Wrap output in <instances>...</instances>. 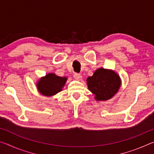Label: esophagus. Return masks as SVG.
<instances>
[{
    "mask_svg": "<svg viewBox=\"0 0 154 154\" xmlns=\"http://www.w3.org/2000/svg\"><path fill=\"white\" fill-rule=\"evenodd\" d=\"M74 78L75 80H77V81H80L81 79H82V76L80 74H77V73H75L74 74Z\"/></svg>",
    "mask_w": 154,
    "mask_h": 154,
    "instance_id": "obj_1",
    "label": "esophagus"
}]
</instances>
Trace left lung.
<instances>
[{"instance_id": "8db88e82", "label": "left lung", "mask_w": 154, "mask_h": 154, "mask_svg": "<svg viewBox=\"0 0 154 154\" xmlns=\"http://www.w3.org/2000/svg\"><path fill=\"white\" fill-rule=\"evenodd\" d=\"M86 81L88 90L94 94L97 101H106L113 98L122 85L121 78L116 71L104 68L96 70Z\"/></svg>"}]
</instances>
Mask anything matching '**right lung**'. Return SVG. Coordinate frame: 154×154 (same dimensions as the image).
Returning a JSON list of instances; mask_svg holds the SVG:
<instances>
[{
  "label": "right lung",
  "instance_id": "obj_1",
  "mask_svg": "<svg viewBox=\"0 0 154 154\" xmlns=\"http://www.w3.org/2000/svg\"><path fill=\"white\" fill-rule=\"evenodd\" d=\"M67 77H59L55 73H48L41 77L36 83V88L41 94L52 96L61 92L66 84Z\"/></svg>",
  "mask_w": 154,
  "mask_h": 154
}]
</instances>
